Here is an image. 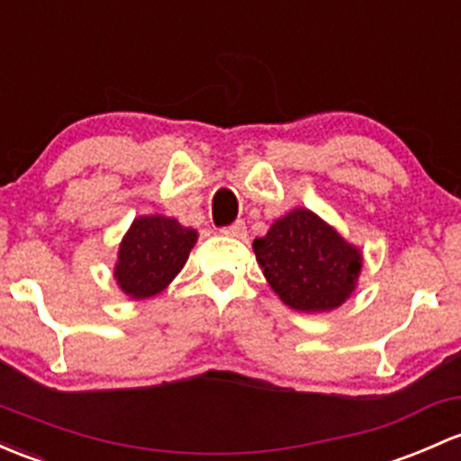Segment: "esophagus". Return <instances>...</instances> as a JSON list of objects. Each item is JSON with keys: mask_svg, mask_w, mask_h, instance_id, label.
I'll return each instance as SVG.
<instances>
[{"mask_svg": "<svg viewBox=\"0 0 461 461\" xmlns=\"http://www.w3.org/2000/svg\"><path fill=\"white\" fill-rule=\"evenodd\" d=\"M221 231H222V234H227V236H234V239H245L247 227H245L243 221H236V222H231V225L222 227Z\"/></svg>", "mask_w": 461, "mask_h": 461, "instance_id": "obj_1", "label": "esophagus"}]
</instances>
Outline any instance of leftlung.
Segmentation results:
<instances>
[{
  "instance_id": "8db88e82",
  "label": "left lung",
  "mask_w": 461,
  "mask_h": 461,
  "mask_svg": "<svg viewBox=\"0 0 461 461\" xmlns=\"http://www.w3.org/2000/svg\"><path fill=\"white\" fill-rule=\"evenodd\" d=\"M251 247L271 289L295 312L338 309L362 269V251L304 207L278 218Z\"/></svg>"
}]
</instances>
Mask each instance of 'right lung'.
Listing matches in <instances>:
<instances>
[{
  "label": "right lung",
  "instance_id": "add662e5",
  "mask_svg": "<svg viewBox=\"0 0 461 461\" xmlns=\"http://www.w3.org/2000/svg\"><path fill=\"white\" fill-rule=\"evenodd\" d=\"M198 234L176 218L139 216L119 245L114 278L119 289L134 300L152 298L176 278L187 263Z\"/></svg>",
  "mask_w": 461,
  "mask_h": 461
}]
</instances>
